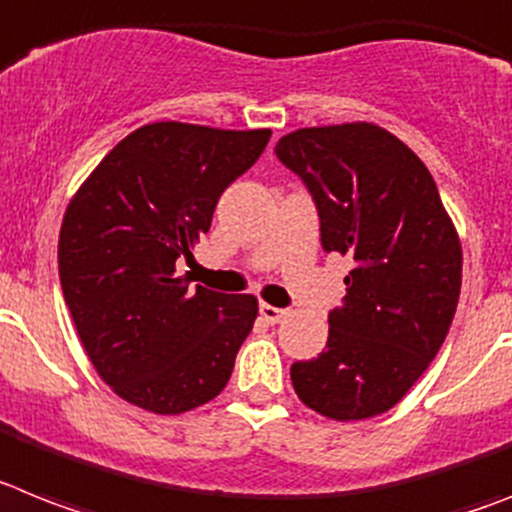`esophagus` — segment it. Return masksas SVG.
<instances>
[{
    "label": "esophagus",
    "mask_w": 512,
    "mask_h": 512,
    "mask_svg": "<svg viewBox=\"0 0 512 512\" xmlns=\"http://www.w3.org/2000/svg\"><path fill=\"white\" fill-rule=\"evenodd\" d=\"M259 316H261V321H266V323H279L282 318L287 316V310L285 308H274V305H269V303H261L259 305Z\"/></svg>",
    "instance_id": "34e87169"
}]
</instances>
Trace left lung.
Segmentation results:
<instances>
[{"label": "left lung", "mask_w": 512, "mask_h": 512, "mask_svg": "<svg viewBox=\"0 0 512 512\" xmlns=\"http://www.w3.org/2000/svg\"><path fill=\"white\" fill-rule=\"evenodd\" d=\"M310 191L323 251L352 256L329 342L290 368L305 406L339 422L388 412L443 347L461 243L425 163L375 124L298 129L274 147Z\"/></svg>", "instance_id": "obj_1"}]
</instances>
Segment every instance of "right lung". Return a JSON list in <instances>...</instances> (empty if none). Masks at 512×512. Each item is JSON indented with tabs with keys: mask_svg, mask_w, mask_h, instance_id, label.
I'll return each mask as SVG.
<instances>
[{
	"mask_svg": "<svg viewBox=\"0 0 512 512\" xmlns=\"http://www.w3.org/2000/svg\"><path fill=\"white\" fill-rule=\"evenodd\" d=\"M269 137V129L147 124L121 139L69 202L61 290L93 368L129 404L181 414L230 381L259 303L191 287L176 261L191 259L222 191Z\"/></svg>",
	"mask_w": 512,
	"mask_h": 512,
	"instance_id": "add662e5",
	"label": "right lung"
}]
</instances>
